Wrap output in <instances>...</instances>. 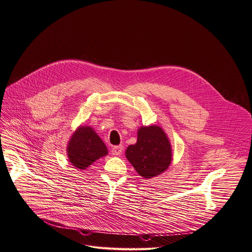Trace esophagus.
Wrapping results in <instances>:
<instances>
[{"instance_id":"1","label":"esophagus","mask_w":252,"mask_h":252,"mask_svg":"<svg viewBox=\"0 0 252 252\" xmlns=\"http://www.w3.org/2000/svg\"><path fill=\"white\" fill-rule=\"evenodd\" d=\"M124 152V146L123 145H117L112 148V155L114 156H120Z\"/></svg>"}]
</instances>
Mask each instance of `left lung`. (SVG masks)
<instances>
[{"label":"left lung","mask_w":252,"mask_h":252,"mask_svg":"<svg viewBox=\"0 0 252 252\" xmlns=\"http://www.w3.org/2000/svg\"><path fill=\"white\" fill-rule=\"evenodd\" d=\"M171 155L168 138L158 126L139 128L137 142L126 151V159L144 179H151L168 168Z\"/></svg>","instance_id":"8db88e82"}]
</instances>
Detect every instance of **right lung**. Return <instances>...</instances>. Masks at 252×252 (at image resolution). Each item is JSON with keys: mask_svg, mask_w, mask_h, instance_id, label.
Masks as SVG:
<instances>
[{"mask_svg": "<svg viewBox=\"0 0 252 252\" xmlns=\"http://www.w3.org/2000/svg\"><path fill=\"white\" fill-rule=\"evenodd\" d=\"M69 162L79 169H86L95 160L108 154L107 147L89 126L79 127L67 146Z\"/></svg>", "mask_w": 252, "mask_h": 252, "instance_id": "add662e5", "label": "right lung"}]
</instances>
